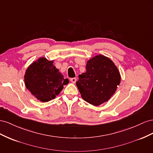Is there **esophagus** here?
<instances>
[{
	"instance_id": "obj_1",
	"label": "esophagus",
	"mask_w": 153,
	"mask_h": 153,
	"mask_svg": "<svg viewBox=\"0 0 153 153\" xmlns=\"http://www.w3.org/2000/svg\"><path fill=\"white\" fill-rule=\"evenodd\" d=\"M70 81H71L72 83H76V77L71 78V79H70Z\"/></svg>"
}]
</instances>
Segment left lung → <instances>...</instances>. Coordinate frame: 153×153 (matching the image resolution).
Masks as SVG:
<instances>
[{
    "label": "left lung",
    "instance_id": "8db88e82",
    "mask_svg": "<svg viewBox=\"0 0 153 153\" xmlns=\"http://www.w3.org/2000/svg\"><path fill=\"white\" fill-rule=\"evenodd\" d=\"M86 68L85 73L79 75L76 85L85 101L99 106L115 92L120 82L119 71L110 59L102 55L88 60Z\"/></svg>",
    "mask_w": 153,
    "mask_h": 153
}]
</instances>
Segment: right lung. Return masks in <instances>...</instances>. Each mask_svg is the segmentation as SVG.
I'll use <instances>...</instances> for the list:
<instances>
[{
  "label": "right lung",
  "instance_id": "1",
  "mask_svg": "<svg viewBox=\"0 0 153 153\" xmlns=\"http://www.w3.org/2000/svg\"><path fill=\"white\" fill-rule=\"evenodd\" d=\"M24 78L27 89L37 99L44 102L54 99L68 82L53 65V61L45 58H39L30 65Z\"/></svg>",
  "mask_w": 153,
  "mask_h": 153
}]
</instances>
